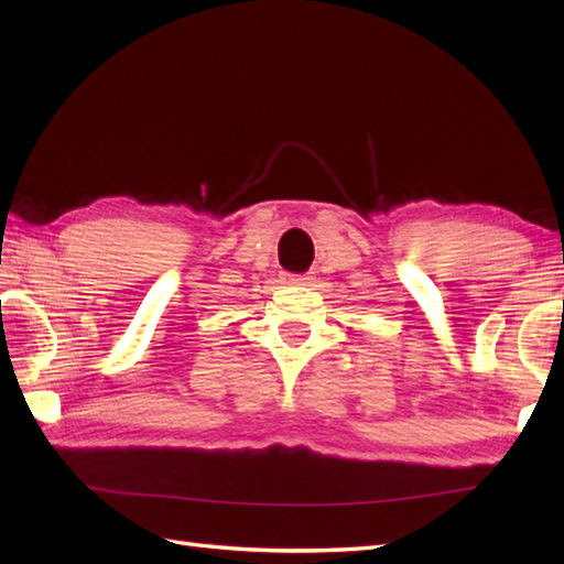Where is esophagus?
I'll use <instances>...</instances> for the list:
<instances>
[{
    "label": "esophagus",
    "instance_id": "34e87169",
    "mask_svg": "<svg viewBox=\"0 0 564 564\" xmlns=\"http://www.w3.org/2000/svg\"><path fill=\"white\" fill-rule=\"evenodd\" d=\"M291 281H293V283H307L310 275H291Z\"/></svg>",
    "mask_w": 564,
    "mask_h": 564
}]
</instances>
